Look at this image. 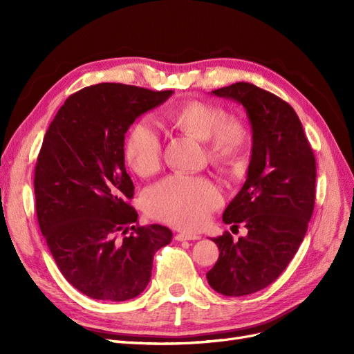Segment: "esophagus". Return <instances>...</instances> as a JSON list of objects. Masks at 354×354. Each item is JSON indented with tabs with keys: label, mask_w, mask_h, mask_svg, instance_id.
I'll return each instance as SVG.
<instances>
[{
	"label": "esophagus",
	"mask_w": 354,
	"mask_h": 354,
	"mask_svg": "<svg viewBox=\"0 0 354 354\" xmlns=\"http://www.w3.org/2000/svg\"><path fill=\"white\" fill-rule=\"evenodd\" d=\"M201 239L199 234H192V233H177L176 234V241L183 242V241H198Z\"/></svg>",
	"instance_id": "34e87169"
}]
</instances>
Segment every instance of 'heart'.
I'll return each mask as SVG.
<instances>
[{"instance_id": "b5f03b06", "label": "heart", "mask_w": 354, "mask_h": 354, "mask_svg": "<svg viewBox=\"0 0 354 354\" xmlns=\"http://www.w3.org/2000/svg\"><path fill=\"white\" fill-rule=\"evenodd\" d=\"M165 120L207 142L211 160L220 167L236 165L248 155V128L236 118H227L218 104L186 100L168 109ZM124 155L138 176L156 173L162 160V136L158 127L146 118L133 124L125 137ZM220 203L221 190L212 180L185 174L162 180L149 189L145 198V207L152 217L185 230L202 227Z\"/></svg>"}]
</instances>
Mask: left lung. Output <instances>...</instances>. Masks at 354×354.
<instances>
[{"label": "left lung", "instance_id": "8db88e82", "mask_svg": "<svg viewBox=\"0 0 354 354\" xmlns=\"http://www.w3.org/2000/svg\"><path fill=\"white\" fill-rule=\"evenodd\" d=\"M242 104L252 130L251 160L239 194L223 221L246 236L214 238L220 257L207 273L218 294L242 297L273 283L294 259L315 208L316 159L295 111L277 95L250 82L211 91Z\"/></svg>", "mask_w": 354, "mask_h": 354}]
</instances>
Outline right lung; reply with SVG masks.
I'll return each mask as SVG.
<instances>
[{
  "mask_svg": "<svg viewBox=\"0 0 354 354\" xmlns=\"http://www.w3.org/2000/svg\"><path fill=\"white\" fill-rule=\"evenodd\" d=\"M174 91L102 82L66 99L44 136L35 167L42 236L65 279L103 301L142 294L155 252L173 239L160 224L134 226V185L124 162L130 125ZM133 230L122 243L118 231Z\"/></svg>",
  "mask_w": 354,
  "mask_h": 354,
  "instance_id": "1",
  "label": "right lung"
}]
</instances>
